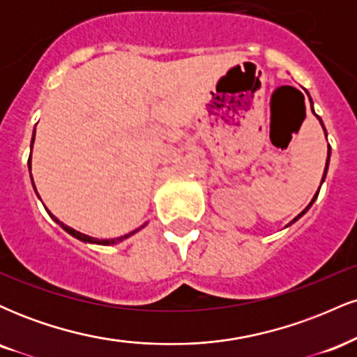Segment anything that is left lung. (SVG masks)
<instances>
[{
  "instance_id": "left-lung-1",
  "label": "left lung",
  "mask_w": 357,
  "mask_h": 357,
  "mask_svg": "<svg viewBox=\"0 0 357 357\" xmlns=\"http://www.w3.org/2000/svg\"><path fill=\"white\" fill-rule=\"evenodd\" d=\"M307 96H309V92H307ZM309 100H310V107H312V112H314V102H312V99H310V97H309ZM315 114V112H314ZM317 119H319V122H321V126H322V129H324V134H326V137H327V130H326V127H324V122H322V119L321 117H319L317 116ZM329 159H331V146H329V149H327V159H326V167H324V174H322V181H321V184L324 183V179H326V176H327V169H329ZM317 195H319V190H317V192H315V195H314V198L312 199H310V203L309 204H307V206L304 208V210H302L301 213H298V215L296 216V218H294L292 221H290V223L289 225H287V227H290V225H292V223H296V221L298 220V218H302V216H304L305 215V213L307 211H309V208L310 206H312V204H314V202H315V199H317Z\"/></svg>"
}]
</instances>
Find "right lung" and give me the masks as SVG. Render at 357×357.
I'll use <instances>...</instances> for the list:
<instances>
[{
    "label": "right lung",
    "instance_id": "1",
    "mask_svg": "<svg viewBox=\"0 0 357 357\" xmlns=\"http://www.w3.org/2000/svg\"><path fill=\"white\" fill-rule=\"evenodd\" d=\"M33 142H35V130H33V136H31V144H30V149H33ZM28 171H30V179H31V184H33V190H35V192H36V196H38L40 198V195H38V191H36V188H35V183H33V176H31V153H30V158H28ZM42 199V198H40ZM45 206V204H43ZM45 210H47V213L48 215H50V218L55 221L56 225H60L61 228H63L65 231L68 233V235H72L73 238H77V240H80V241H84V243H93V245H116V243H121V241H124V240H127L129 238V236H132L134 233H137L139 230H142V228L146 227L147 223H144V225H141V227L139 228H136V230L134 231H130V233H126V235H122V236H117V238H110V240H107V238H93V236H89V235H85V233H80V231H77V230H73V228H70V227H67V225L63 223V221H60L59 218H56L55 215H52V211H48V208H45Z\"/></svg>",
    "mask_w": 357,
    "mask_h": 357
}]
</instances>
